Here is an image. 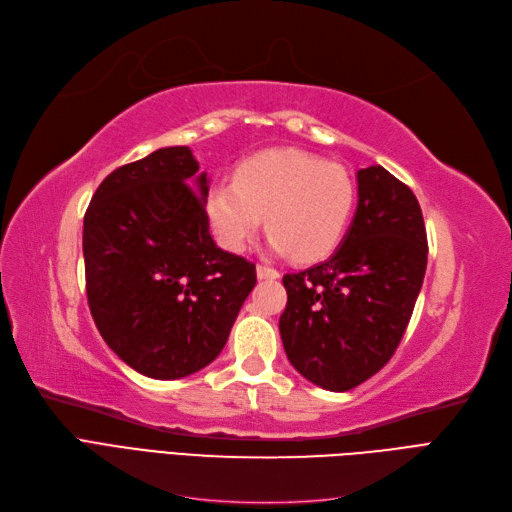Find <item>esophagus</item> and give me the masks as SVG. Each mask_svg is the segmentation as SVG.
Listing matches in <instances>:
<instances>
[{
    "label": "esophagus",
    "mask_w": 512,
    "mask_h": 512,
    "mask_svg": "<svg viewBox=\"0 0 512 512\" xmlns=\"http://www.w3.org/2000/svg\"><path fill=\"white\" fill-rule=\"evenodd\" d=\"M256 275L258 279H279V271L273 267H267V264H258Z\"/></svg>",
    "instance_id": "34e87169"
}]
</instances>
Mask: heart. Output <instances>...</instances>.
<instances>
[{
    "mask_svg": "<svg viewBox=\"0 0 512 512\" xmlns=\"http://www.w3.org/2000/svg\"><path fill=\"white\" fill-rule=\"evenodd\" d=\"M354 205L356 184L345 167L301 150H271L241 163L235 180L209 188L207 216L231 252L245 250L264 216L271 250L309 262L337 248Z\"/></svg>",
    "mask_w": 512,
    "mask_h": 512,
    "instance_id": "obj_1",
    "label": "heart"
}]
</instances>
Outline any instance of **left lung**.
<instances>
[{
    "label": "left lung",
    "instance_id": "obj_1",
    "mask_svg": "<svg viewBox=\"0 0 512 512\" xmlns=\"http://www.w3.org/2000/svg\"><path fill=\"white\" fill-rule=\"evenodd\" d=\"M428 239L413 190L381 165L358 171V207L334 254L284 275L279 332L311 383L347 392L390 362L424 284Z\"/></svg>",
    "mask_w": 512,
    "mask_h": 512
}]
</instances>
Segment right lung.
<instances>
[{"label":"right lung","mask_w":512,"mask_h":512,"mask_svg":"<svg viewBox=\"0 0 512 512\" xmlns=\"http://www.w3.org/2000/svg\"><path fill=\"white\" fill-rule=\"evenodd\" d=\"M188 146L105 178L84 214V273L103 341L137 373L182 379L214 362L256 286L254 262L220 250L209 180Z\"/></svg>","instance_id":"add662e5"}]
</instances>
